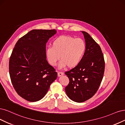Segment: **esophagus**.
Masks as SVG:
<instances>
[{"label": "esophagus", "instance_id": "obj_1", "mask_svg": "<svg viewBox=\"0 0 125 125\" xmlns=\"http://www.w3.org/2000/svg\"><path fill=\"white\" fill-rule=\"evenodd\" d=\"M63 75H64V73L62 72H58V76H59V77H60V76H61Z\"/></svg>", "mask_w": 125, "mask_h": 125}]
</instances>
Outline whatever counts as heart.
Masks as SVG:
<instances>
[{
  "mask_svg": "<svg viewBox=\"0 0 125 125\" xmlns=\"http://www.w3.org/2000/svg\"><path fill=\"white\" fill-rule=\"evenodd\" d=\"M86 48V43L81 38H75L68 35H62L56 38L52 43V47H48L46 55L49 63L56 66L61 58L59 66L73 68L81 61Z\"/></svg>",
  "mask_w": 125,
  "mask_h": 125,
  "instance_id": "obj_1",
  "label": "heart"
}]
</instances>
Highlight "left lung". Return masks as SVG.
<instances>
[{
	"instance_id": "1",
	"label": "left lung",
	"mask_w": 125,
	"mask_h": 125,
	"mask_svg": "<svg viewBox=\"0 0 125 125\" xmlns=\"http://www.w3.org/2000/svg\"><path fill=\"white\" fill-rule=\"evenodd\" d=\"M85 39V52L78 65L65 72L70 82L65 87L68 97L76 102H83L93 96L101 83L105 61L101 49L86 31H82Z\"/></svg>"
}]
</instances>
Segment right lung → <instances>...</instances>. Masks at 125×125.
Instances as JSON below:
<instances>
[{"instance_id": "obj_1", "label": "right lung", "mask_w": 125, "mask_h": 125, "mask_svg": "<svg viewBox=\"0 0 125 125\" xmlns=\"http://www.w3.org/2000/svg\"><path fill=\"white\" fill-rule=\"evenodd\" d=\"M55 30H33L20 38L9 59L12 84L17 94L30 102L41 100L57 78L46 60V45Z\"/></svg>"}]
</instances>
